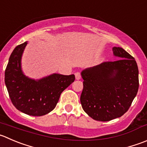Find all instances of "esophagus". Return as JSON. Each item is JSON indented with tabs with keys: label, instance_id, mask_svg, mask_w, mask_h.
<instances>
[{
	"label": "esophagus",
	"instance_id": "34e87169",
	"mask_svg": "<svg viewBox=\"0 0 147 147\" xmlns=\"http://www.w3.org/2000/svg\"><path fill=\"white\" fill-rule=\"evenodd\" d=\"M75 79L78 80L81 78V75L80 72H76V73L75 74Z\"/></svg>",
	"mask_w": 147,
	"mask_h": 147
}]
</instances>
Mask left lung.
<instances>
[{
  "mask_svg": "<svg viewBox=\"0 0 147 147\" xmlns=\"http://www.w3.org/2000/svg\"><path fill=\"white\" fill-rule=\"evenodd\" d=\"M119 59L105 62L81 72L80 102L92 119L108 121L123 116L139 89V69L134 58L121 47H113Z\"/></svg>",
  "mask_w": 147,
  "mask_h": 147,
  "instance_id": "8db88e82",
  "label": "left lung"
}]
</instances>
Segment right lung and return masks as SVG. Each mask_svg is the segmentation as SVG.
Wrapping results in <instances>:
<instances>
[{"label":"right lung","instance_id":"obj_1","mask_svg":"<svg viewBox=\"0 0 147 147\" xmlns=\"http://www.w3.org/2000/svg\"><path fill=\"white\" fill-rule=\"evenodd\" d=\"M26 45L27 42L18 45L11 53L5 71V83L16 109L30 116H44L56 107L61 93L75 77L54 73L34 80L26 76L21 69V58Z\"/></svg>","mask_w":147,"mask_h":147}]
</instances>
